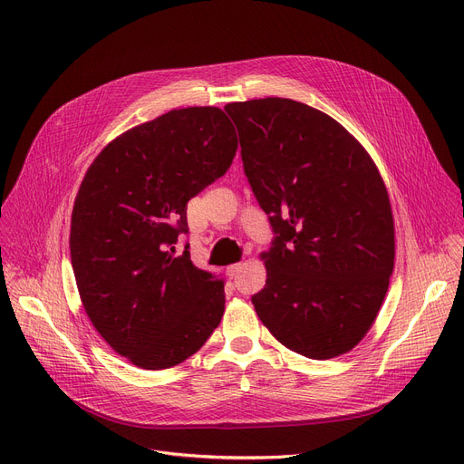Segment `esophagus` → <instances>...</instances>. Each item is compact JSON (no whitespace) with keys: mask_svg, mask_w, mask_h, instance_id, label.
<instances>
[{"mask_svg":"<svg viewBox=\"0 0 464 464\" xmlns=\"http://www.w3.org/2000/svg\"><path fill=\"white\" fill-rule=\"evenodd\" d=\"M242 269V263H235V265H229L227 266V275L233 278V276H237L238 275V271Z\"/></svg>","mask_w":464,"mask_h":464,"instance_id":"1","label":"esophagus"}]
</instances>
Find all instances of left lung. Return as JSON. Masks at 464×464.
Segmentation results:
<instances>
[{
    "mask_svg": "<svg viewBox=\"0 0 464 464\" xmlns=\"http://www.w3.org/2000/svg\"><path fill=\"white\" fill-rule=\"evenodd\" d=\"M245 173L275 240L252 297L291 352L331 359L372 327L395 265L393 212L380 170L336 120L265 97L227 103Z\"/></svg>",
    "mask_w": 464,
    "mask_h": 464,
    "instance_id": "1",
    "label": "left lung"
}]
</instances>
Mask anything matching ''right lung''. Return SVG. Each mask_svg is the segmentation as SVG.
<instances>
[{
    "mask_svg": "<svg viewBox=\"0 0 464 464\" xmlns=\"http://www.w3.org/2000/svg\"><path fill=\"white\" fill-rule=\"evenodd\" d=\"M237 146L222 109H175L111 140L86 170L71 214L72 273L95 331L139 369L186 361L222 320L224 280L175 245L188 201L226 175Z\"/></svg>",
    "mask_w": 464,
    "mask_h": 464,
    "instance_id": "obj_1",
    "label": "right lung"
}]
</instances>
